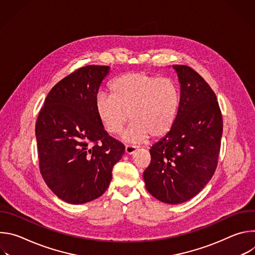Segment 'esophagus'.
Returning <instances> with one entry per match:
<instances>
[{
    "mask_svg": "<svg viewBox=\"0 0 255 255\" xmlns=\"http://www.w3.org/2000/svg\"><path fill=\"white\" fill-rule=\"evenodd\" d=\"M137 151V146H134V145H126L125 147V152L128 155H131Z\"/></svg>",
    "mask_w": 255,
    "mask_h": 255,
    "instance_id": "obj_1",
    "label": "esophagus"
}]
</instances>
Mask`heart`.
Instances as JSON below:
<instances>
[{"label": "heart", "instance_id": "b5f03b06", "mask_svg": "<svg viewBox=\"0 0 255 255\" xmlns=\"http://www.w3.org/2000/svg\"><path fill=\"white\" fill-rule=\"evenodd\" d=\"M111 96L100 94L95 101L96 113L103 128L118 135L129 120L122 138L127 143L159 139L172 128L180 102L177 85L168 78L147 72H127L110 85Z\"/></svg>", "mask_w": 255, "mask_h": 255}]
</instances>
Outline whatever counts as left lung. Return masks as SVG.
Instances as JSON below:
<instances>
[{
  "instance_id": "1",
  "label": "left lung",
  "mask_w": 255,
  "mask_h": 255,
  "mask_svg": "<svg viewBox=\"0 0 255 255\" xmlns=\"http://www.w3.org/2000/svg\"><path fill=\"white\" fill-rule=\"evenodd\" d=\"M180 102L171 130L150 148L143 172L145 187L157 200L180 204L199 194L215 173L223 132L222 113L207 82L187 65H173Z\"/></svg>"
}]
</instances>
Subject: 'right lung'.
I'll return each instance as SVG.
<instances>
[{
	"label": "right lung",
	"mask_w": 255,
	"mask_h": 255,
	"mask_svg": "<svg viewBox=\"0 0 255 255\" xmlns=\"http://www.w3.org/2000/svg\"><path fill=\"white\" fill-rule=\"evenodd\" d=\"M110 67L83 66L48 93L35 126L40 173L62 201L85 204L102 196L124 145L109 136L95 101Z\"/></svg>",
	"instance_id": "add662e5"
}]
</instances>
